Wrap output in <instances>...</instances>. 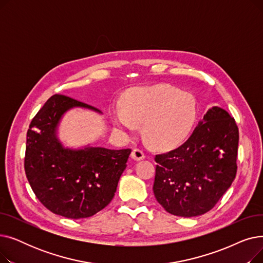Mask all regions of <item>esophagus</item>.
Masks as SVG:
<instances>
[{
	"label": "esophagus",
	"mask_w": 263,
	"mask_h": 263,
	"mask_svg": "<svg viewBox=\"0 0 263 263\" xmlns=\"http://www.w3.org/2000/svg\"><path fill=\"white\" fill-rule=\"evenodd\" d=\"M131 158L135 161H142L143 159H145V155L141 149H133L132 154H131Z\"/></svg>",
	"instance_id": "34e87169"
}]
</instances>
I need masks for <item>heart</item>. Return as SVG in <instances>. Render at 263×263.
Wrapping results in <instances>:
<instances>
[{
	"instance_id": "heart-1",
	"label": "heart",
	"mask_w": 263,
	"mask_h": 263,
	"mask_svg": "<svg viewBox=\"0 0 263 263\" xmlns=\"http://www.w3.org/2000/svg\"><path fill=\"white\" fill-rule=\"evenodd\" d=\"M196 119V102L186 91L170 85L134 88L122 99V108L114 107V126L132 132L135 121L143 122L145 141L157 148H171L182 142Z\"/></svg>"
}]
</instances>
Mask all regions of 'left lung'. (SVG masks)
<instances>
[{
  "label": "left lung",
  "instance_id": "left-lung-1",
  "mask_svg": "<svg viewBox=\"0 0 263 263\" xmlns=\"http://www.w3.org/2000/svg\"><path fill=\"white\" fill-rule=\"evenodd\" d=\"M238 145L234 119L222 107L209 108L184 144L155 157L158 202L181 217L210 211L236 178Z\"/></svg>",
  "mask_w": 263,
  "mask_h": 263
}]
</instances>
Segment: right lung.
<instances>
[{"label":"right lung","mask_w":263,"mask_h":263,"mask_svg":"<svg viewBox=\"0 0 263 263\" xmlns=\"http://www.w3.org/2000/svg\"><path fill=\"white\" fill-rule=\"evenodd\" d=\"M73 108L101 110L69 97L54 95L40 108L26 134L24 168L36 197L51 212L85 218L113 199L131 149L114 150L87 144L66 147L59 131Z\"/></svg>","instance_id":"add662e5"}]
</instances>
